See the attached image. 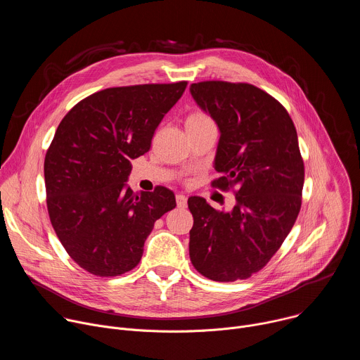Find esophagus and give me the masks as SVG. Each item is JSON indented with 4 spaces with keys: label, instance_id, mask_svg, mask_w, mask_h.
Listing matches in <instances>:
<instances>
[{
    "label": "esophagus",
    "instance_id": "esophagus-1",
    "mask_svg": "<svg viewBox=\"0 0 360 360\" xmlns=\"http://www.w3.org/2000/svg\"><path fill=\"white\" fill-rule=\"evenodd\" d=\"M176 205H178V208H185L186 207V196L182 195V193H178L176 195Z\"/></svg>",
    "mask_w": 360,
    "mask_h": 360
}]
</instances>
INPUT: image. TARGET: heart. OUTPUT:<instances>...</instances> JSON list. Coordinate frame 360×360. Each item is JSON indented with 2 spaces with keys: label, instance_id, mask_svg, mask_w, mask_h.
I'll use <instances>...</instances> for the list:
<instances>
[{
  "label": "heart",
  "instance_id": "1",
  "mask_svg": "<svg viewBox=\"0 0 360 360\" xmlns=\"http://www.w3.org/2000/svg\"><path fill=\"white\" fill-rule=\"evenodd\" d=\"M208 125H214L212 118L200 110H195L192 111L185 121V127L186 131L188 129H198V128H203V127H208Z\"/></svg>",
  "mask_w": 360,
  "mask_h": 360
}]
</instances>
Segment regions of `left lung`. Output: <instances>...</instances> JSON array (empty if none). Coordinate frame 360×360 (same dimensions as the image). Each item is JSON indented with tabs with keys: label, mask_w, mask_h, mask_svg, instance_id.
<instances>
[{
	"label": "left lung",
	"mask_w": 360,
	"mask_h": 360,
	"mask_svg": "<svg viewBox=\"0 0 360 360\" xmlns=\"http://www.w3.org/2000/svg\"><path fill=\"white\" fill-rule=\"evenodd\" d=\"M198 105L219 127L212 188L232 191V212L191 196L189 256L211 281L235 282L259 272L282 246L302 207L304 165L290 115L278 99L246 82L191 85Z\"/></svg>",
	"instance_id": "left-lung-1"
}]
</instances>
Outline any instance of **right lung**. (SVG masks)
<instances>
[{
    "label": "right lung",
    "instance_id": "add662e5",
    "mask_svg": "<svg viewBox=\"0 0 360 360\" xmlns=\"http://www.w3.org/2000/svg\"><path fill=\"white\" fill-rule=\"evenodd\" d=\"M188 82L114 86L91 94L60 122L46 149V210L60 242L84 271L120 276L141 261L153 224L176 207L165 186L125 188Z\"/></svg>",
    "mask_w": 360,
    "mask_h": 360
}]
</instances>
